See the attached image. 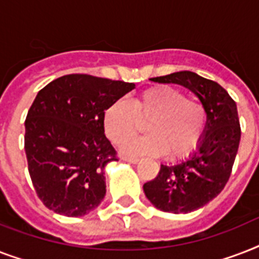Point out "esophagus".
Masks as SVG:
<instances>
[{"mask_svg":"<svg viewBox=\"0 0 259 259\" xmlns=\"http://www.w3.org/2000/svg\"><path fill=\"white\" fill-rule=\"evenodd\" d=\"M122 160L126 162H130V164H137V162L140 161L137 157H129V156H123V157H122Z\"/></svg>","mask_w":259,"mask_h":259,"instance_id":"esophagus-1","label":"esophagus"}]
</instances>
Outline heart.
Here are the masks:
<instances>
[{
	"label": "heart",
	"instance_id": "heart-1",
	"mask_svg": "<svg viewBox=\"0 0 259 259\" xmlns=\"http://www.w3.org/2000/svg\"><path fill=\"white\" fill-rule=\"evenodd\" d=\"M146 120L148 135L125 141ZM207 113L204 106L170 86L142 91L132 103L118 99L105 110L103 127L110 141L122 146L129 156H161L172 160L192 153L204 134Z\"/></svg>",
	"mask_w": 259,
	"mask_h": 259
}]
</instances>
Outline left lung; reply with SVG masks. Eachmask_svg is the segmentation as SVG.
Listing matches in <instances>:
<instances>
[{
    "mask_svg": "<svg viewBox=\"0 0 259 259\" xmlns=\"http://www.w3.org/2000/svg\"><path fill=\"white\" fill-rule=\"evenodd\" d=\"M150 80L188 89L207 113L204 134L196 149L173 165L161 164L157 177L144 184L145 196L160 211L193 212L217 197L229 181L241 140L237 105L221 84L191 71Z\"/></svg>",
    "mask_w": 259,
    "mask_h": 259,
    "instance_id": "1",
    "label": "left lung"
}]
</instances>
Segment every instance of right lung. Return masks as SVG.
<instances>
[{"label":"right lung","instance_id":"right-lung-1","mask_svg":"<svg viewBox=\"0 0 259 259\" xmlns=\"http://www.w3.org/2000/svg\"><path fill=\"white\" fill-rule=\"evenodd\" d=\"M133 89L134 83L72 74L38 91L24 142L30 179L47 208L76 218L101 204L105 168L118 160L105 136L103 113Z\"/></svg>","mask_w":259,"mask_h":259}]
</instances>
